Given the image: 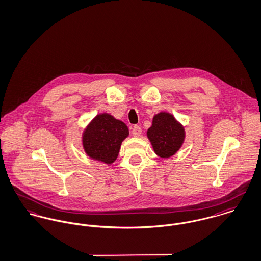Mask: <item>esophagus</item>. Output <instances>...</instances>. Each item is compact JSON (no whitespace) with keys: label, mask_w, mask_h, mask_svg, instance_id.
Listing matches in <instances>:
<instances>
[{"label":"esophagus","mask_w":261,"mask_h":261,"mask_svg":"<svg viewBox=\"0 0 261 261\" xmlns=\"http://www.w3.org/2000/svg\"><path fill=\"white\" fill-rule=\"evenodd\" d=\"M132 134L134 137H140L142 135V128L140 125H135L133 127V130H132Z\"/></svg>","instance_id":"obj_1"}]
</instances>
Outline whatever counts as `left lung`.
Masks as SVG:
<instances>
[{
	"mask_svg": "<svg viewBox=\"0 0 261 261\" xmlns=\"http://www.w3.org/2000/svg\"><path fill=\"white\" fill-rule=\"evenodd\" d=\"M147 138L154 152L167 159L176 153L185 142L186 132L174 117L168 113H160L152 119V124L147 129Z\"/></svg>",
	"mask_w": 261,
	"mask_h": 261,
	"instance_id": "1",
	"label": "left lung"
}]
</instances>
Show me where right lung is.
Here are the masks:
<instances>
[{"mask_svg": "<svg viewBox=\"0 0 261 261\" xmlns=\"http://www.w3.org/2000/svg\"><path fill=\"white\" fill-rule=\"evenodd\" d=\"M128 135L124 122L109 114H99L84 130L83 146L92 160L111 165L117 160L121 142Z\"/></svg>", "mask_w": 261, "mask_h": 261, "instance_id": "1", "label": "right lung"}]
</instances>
